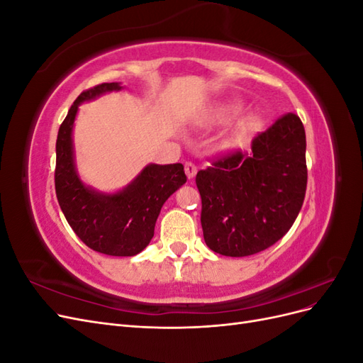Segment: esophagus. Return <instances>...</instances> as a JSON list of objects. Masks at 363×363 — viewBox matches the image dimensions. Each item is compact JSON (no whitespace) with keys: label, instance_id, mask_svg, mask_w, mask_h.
<instances>
[{"label":"esophagus","instance_id":"1","mask_svg":"<svg viewBox=\"0 0 363 363\" xmlns=\"http://www.w3.org/2000/svg\"><path fill=\"white\" fill-rule=\"evenodd\" d=\"M184 172L188 175V179H194L195 174H196V167L192 162H186L184 163Z\"/></svg>","mask_w":363,"mask_h":363}]
</instances>
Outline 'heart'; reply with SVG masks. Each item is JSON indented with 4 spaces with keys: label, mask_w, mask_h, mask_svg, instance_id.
I'll list each match as a JSON object with an SVG mask.
<instances>
[{
    "label": "heart",
    "mask_w": 363,
    "mask_h": 363,
    "mask_svg": "<svg viewBox=\"0 0 363 363\" xmlns=\"http://www.w3.org/2000/svg\"><path fill=\"white\" fill-rule=\"evenodd\" d=\"M244 104L240 101H233L228 103L225 106H223L215 115V121L216 123L225 124L228 121H232L235 118H238L240 113L244 112ZM260 125V118L257 115H247L245 118H242V121L233 128L232 133L228 135V138L225 139V145L228 148H239L245 145V142L250 139V136L255 133V131L259 128Z\"/></svg>",
    "instance_id": "b5f03b06"
}]
</instances>
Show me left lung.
Wrapping results in <instances>:
<instances>
[{
  "instance_id": "8db88e82",
  "label": "left lung",
  "mask_w": 363,
  "mask_h": 363,
  "mask_svg": "<svg viewBox=\"0 0 363 363\" xmlns=\"http://www.w3.org/2000/svg\"><path fill=\"white\" fill-rule=\"evenodd\" d=\"M240 151L196 174L206 245L218 255L245 257L289 232L306 195V133L288 113Z\"/></svg>"
}]
</instances>
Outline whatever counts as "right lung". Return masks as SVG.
Returning <instances> with one entry per match:
<instances>
[{
  "label": "right lung",
  "mask_w": 363,
  "mask_h": 363,
  "mask_svg": "<svg viewBox=\"0 0 363 363\" xmlns=\"http://www.w3.org/2000/svg\"><path fill=\"white\" fill-rule=\"evenodd\" d=\"M121 89V83H103L74 101L59 128L54 179L62 212L87 247L107 256H136L155 236L162 206L186 183V175L182 163H150L116 192L96 191L80 179L72 139L79 106Z\"/></svg>",
  "instance_id": "add662e5"
}]
</instances>
